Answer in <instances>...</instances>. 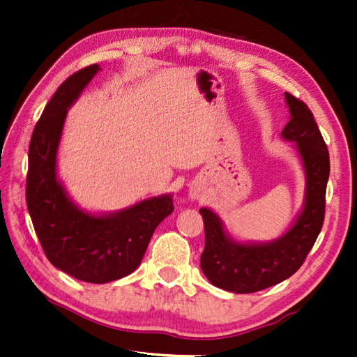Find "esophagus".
<instances>
[{
  "instance_id": "esophagus-1",
  "label": "esophagus",
  "mask_w": 357,
  "mask_h": 357,
  "mask_svg": "<svg viewBox=\"0 0 357 357\" xmlns=\"http://www.w3.org/2000/svg\"><path fill=\"white\" fill-rule=\"evenodd\" d=\"M201 188L198 187V185H193L192 188H190V198L192 199H199L201 198Z\"/></svg>"
}]
</instances>
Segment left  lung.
I'll return each mask as SVG.
<instances>
[{"mask_svg":"<svg viewBox=\"0 0 357 357\" xmlns=\"http://www.w3.org/2000/svg\"><path fill=\"white\" fill-rule=\"evenodd\" d=\"M290 121L282 136L294 141L307 174L304 210L282 238L268 244H238L227 236L213 211L201 208L206 247L201 268L211 284L231 293H255L282 282L304 264L319 236L325 218L330 155L312 110L299 98L285 93Z\"/></svg>","mask_w":357,"mask_h":357,"instance_id":"8db88e82","label":"left lung"}]
</instances>
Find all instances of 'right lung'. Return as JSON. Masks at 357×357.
<instances>
[{
  "instance_id": "add662e5",
  "label": "right lung",
  "mask_w": 357,
  "mask_h": 357,
  "mask_svg": "<svg viewBox=\"0 0 357 357\" xmlns=\"http://www.w3.org/2000/svg\"><path fill=\"white\" fill-rule=\"evenodd\" d=\"M100 70L92 64L70 75L33 128L29 146L26 201L45 256L67 275L90 284L112 282L141 264L151 234L173 211L170 195L119 213L92 216L73 206L56 179V150L67 107Z\"/></svg>"
}]
</instances>
